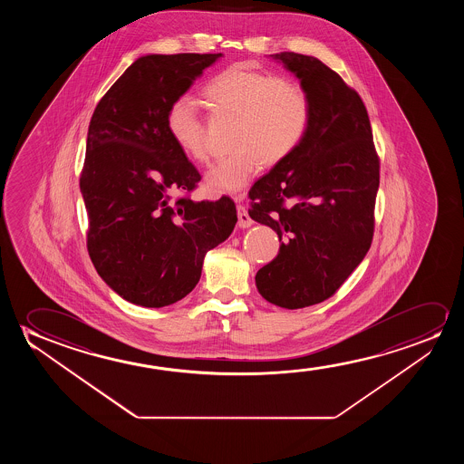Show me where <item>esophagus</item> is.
<instances>
[{"mask_svg":"<svg viewBox=\"0 0 464 464\" xmlns=\"http://www.w3.org/2000/svg\"><path fill=\"white\" fill-rule=\"evenodd\" d=\"M242 199H244V195H237V197H236V201H239V203H241ZM237 218H239V220H237L239 228H248V227H252V225H254V220H252L250 216H248L246 206H242V204L237 206Z\"/></svg>","mask_w":464,"mask_h":464,"instance_id":"esophagus-1","label":"esophagus"}]
</instances>
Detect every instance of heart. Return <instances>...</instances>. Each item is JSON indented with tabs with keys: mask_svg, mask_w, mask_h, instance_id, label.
Instances as JSON below:
<instances>
[{
	"mask_svg": "<svg viewBox=\"0 0 464 464\" xmlns=\"http://www.w3.org/2000/svg\"><path fill=\"white\" fill-rule=\"evenodd\" d=\"M204 98L214 114L236 117V152L206 172V188L216 195L241 191L261 165L288 159L304 140L312 117L311 96L292 77L274 76L246 64H231L206 83ZM166 130L188 159H209L206 123L195 100L174 98L166 111Z\"/></svg>",
	"mask_w": 464,
	"mask_h": 464,
	"instance_id": "b5f03b06",
	"label": "heart"
}]
</instances>
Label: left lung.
<instances>
[{"mask_svg": "<svg viewBox=\"0 0 464 464\" xmlns=\"http://www.w3.org/2000/svg\"><path fill=\"white\" fill-rule=\"evenodd\" d=\"M311 96L301 146L250 190L255 222L279 236V254L255 276L261 296L301 309L330 298L368 254L374 235L379 157L360 95L318 58L271 55Z\"/></svg>", "mask_w": 464, "mask_h": 464, "instance_id": "1", "label": "left lung"}]
</instances>
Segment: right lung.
I'll list each match as a JSON object with an SVG mask.
<instances>
[{
    "mask_svg": "<svg viewBox=\"0 0 464 464\" xmlns=\"http://www.w3.org/2000/svg\"><path fill=\"white\" fill-rule=\"evenodd\" d=\"M220 57H140L92 115L81 174L87 248L100 277L133 304L163 307L185 298L206 254L237 222L228 197L171 199V191L188 193L201 176L168 133L166 111Z\"/></svg>",
    "mask_w": 464,
    "mask_h": 464,
    "instance_id": "right-lung-1",
    "label": "right lung"
}]
</instances>
